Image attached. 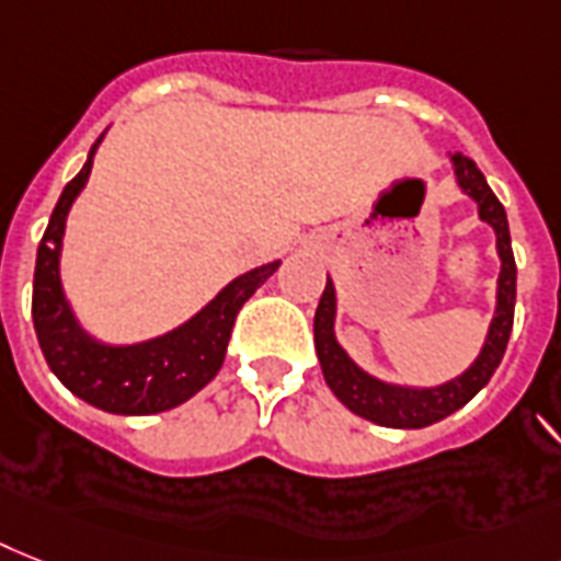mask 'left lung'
<instances>
[{
	"label": "left lung",
	"instance_id": "obj_1",
	"mask_svg": "<svg viewBox=\"0 0 561 561\" xmlns=\"http://www.w3.org/2000/svg\"><path fill=\"white\" fill-rule=\"evenodd\" d=\"M449 163H453L455 184L461 186L467 198L476 202L478 218L493 227L495 253L502 262L499 285H495L493 320L486 328L484 345L470 366L438 386L391 383V380H380L363 366H357L336 340V288L331 276H328L322 299L317 305V317H313V345H317V359H320L328 389L334 391V398L345 409H352L354 414L377 423V426H389V430H423V426H432L467 407L495 375V368L507 352L510 331H513L516 259H513V244H510L507 213L472 158L449 154Z\"/></svg>",
	"mask_w": 561,
	"mask_h": 561
}]
</instances>
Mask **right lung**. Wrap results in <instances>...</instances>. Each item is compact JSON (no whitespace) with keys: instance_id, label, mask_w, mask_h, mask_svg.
<instances>
[{"instance_id":"1","label":"right lung","mask_w":561,"mask_h":561,"mask_svg":"<svg viewBox=\"0 0 561 561\" xmlns=\"http://www.w3.org/2000/svg\"><path fill=\"white\" fill-rule=\"evenodd\" d=\"M103 138L106 131L89 149L83 170L66 184L51 221L45 227L36 250L31 313L45 363L71 394L108 414H158L181 407L218 375L236 313L256 294L259 285L271 279L282 262L276 259L227 282L202 311H195L167 334L149 336L140 343H106L89 334L62 288L59 256L68 209L85 190L94 152Z\"/></svg>"}]
</instances>
